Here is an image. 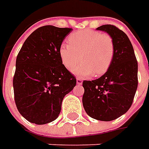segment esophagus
<instances>
[{
    "label": "esophagus",
    "mask_w": 149,
    "mask_h": 149,
    "mask_svg": "<svg viewBox=\"0 0 149 149\" xmlns=\"http://www.w3.org/2000/svg\"><path fill=\"white\" fill-rule=\"evenodd\" d=\"M76 83H77V84H79V85H80V84H82V83H83V80H82L81 79H79V78H77Z\"/></svg>",
    "instance_id": "obj_1"
}]
</instances>
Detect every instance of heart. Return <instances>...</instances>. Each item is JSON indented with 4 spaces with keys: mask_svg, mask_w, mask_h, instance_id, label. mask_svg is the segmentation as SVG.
I'll return each instance as SVG.
<instances>
[{
    "mask_svg": "<svg viewBox=\"0 0 149 149\" xmlns=\"http://www.w3.org/2000/svg\"><path fill=\"white\" fill-rule=\"evenodd\" d=\"M70 44L60 45V57L69 70H75L78 76H100L108 71L114 57L115 46L113 38L106 33L83 30L72 33L68 38Z\"/></svg>",
    "mask_w": 149,
    "mask_h": 149,
    "instance_id": "b5f03b06",
    "label": "heart"
}]
</instances>
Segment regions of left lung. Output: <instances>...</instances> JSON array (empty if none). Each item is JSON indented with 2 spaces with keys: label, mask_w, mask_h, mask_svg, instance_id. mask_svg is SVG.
<instances>
[{
  "label": "left lung",
  "mask_w": 149,
  "mask_h": 149,
  "mask_svg": "<svg viewBox=\"0 0 149 149\" xmlns=\"http://www.w3.org/2000/svg\"><path fill=\"white\" fill-rule=\"evenodd\" d=\"M113 40L114 57L104 75L95 80H84L83 105L91 118L101 121L114 120L131 107L138 88V61L127 35L113 25L97 28Z\"/></svg>",
  "instance_id": "8db88e82"
}]
</instances>
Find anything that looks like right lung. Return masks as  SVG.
Here are the masks:
<instances>
[{"label":"right lung","instance_id":"obj_1","mask_svg":"<svg viewBox=\"0 0 149 149\" xmlns=\"http://www.w3.org/2000/svg\"><path fill=\"white\" fill-rule=\"evenodd\" d=\"M72 30L41 26L29 36L18 53L13 77L15 102L31 123L45 124L56 119L64 97L76 85L59 53Z\"/></svg>","mask_w":149,"mask_h":149}]
</instances>
